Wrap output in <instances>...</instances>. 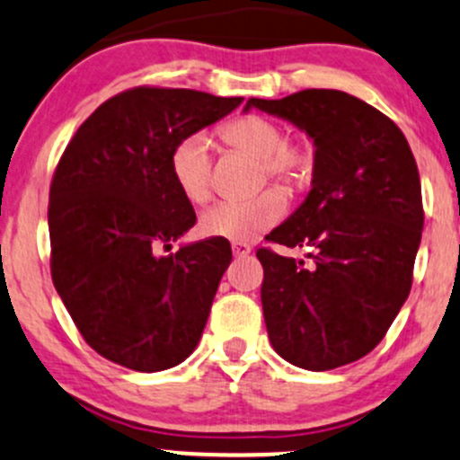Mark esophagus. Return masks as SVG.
I'll list each match as a JSON object with an SVG mask.
<instances>
[{
	"instance_id": "34e87169",
	"label": "esophagus",
	"mask_w": 460,
	"mask_h": 460,
	"mask_svg": "<svg viewBox=\"0 0 460 460\" xmlns=\"http://www.w3.org/2000/svg\"><path fill=\"white\" fill-rule=\"evenodd\" d=\"M231 251H234L235 257H249L251 244H246V242H234V244H231Z\"/></svg>"
}]
</instances>
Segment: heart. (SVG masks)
Wrapping results in <instances>:
<instances>
[{
	"label": "heart",
	"instance_id": "b5f03b06",
	"mask_svg": "<svg viewBox=\"0 0 460 460\" xmlns=\"http://www.w3.org/2000/svg\"><path fill=\"white\" fill-rule=\"evenodd\" d=\"M220 139L231 150L257 159V181H277L288 190L304 188L314 174L316 150L310 141L286 139L284 126L266 115H240L220 128ZM170 172L181 196L200 207L211 199V148L205 135L191 133L176 141ZM286 211V196L270 188L246 203H220L205 211L200 231L207 238L249 242L269 231Z\"/></svg>",
	"mask_w": 460,
	"mask_h": 460
}]
</instances>
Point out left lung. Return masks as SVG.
<instances>
[{
    "instance_id": "left-lung-1",
    "label": "left lung",
    "mask_w": 460,
    "mask_h": 460,
    "mask_svg": "<svg viewBox=\"0 0 460 460\" xmlns=\"http://www.w3.org/2000/svg\"><path fill=\"white\" fill-rule=\"evenodd\" d=\"M251 107L316 146L310 194L266 238L307 249V260L257 251L269 338L301 369L349 365L377 347L411 292L423 229L415 156L391 118L345 91L251 98Z\"/></svg>"
}]
</instances>
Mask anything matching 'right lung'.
I'll use <instances>...</instances> for the list:
<instances>
[{
	"label": "right lung",
	"mask_w": 460,
	"mask_h": 460,
	"mask_svg": "<svg viewBox=\"0 0 460 460\" xmlns=\"http://www.w3.org/2000/svg\"><path fill=\"white\" fill-rule=\"evenodd\" d=\"M244 98L135 87L75 130L49 185V269L91 349L153 373L199 345L231 246L214 238L170 251L196 214L170 172L176 141L218 122Z\"/></svg>",
	"instance_id": "add662e5"
}]
</instances>
